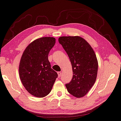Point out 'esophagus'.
<instances>
[{
  "instance_id": "34e87169",
  "label": "esophagus",
  "mask_w": 121,
  "mask_h": 121,
  "mask_svg": "<svg viewBox=\"0 0 121 121\" xmlns=\"http://www.w3.org/2000/svg\"><path fill=\"white\" fill-rule=\"evenodd\" d=\"M57 74H58V76H59V77H61V74H62V72H57Z\"/></svg>"
}]
</instances>
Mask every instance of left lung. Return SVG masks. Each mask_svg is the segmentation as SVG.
<instances>
[{
	"mask_svg": "<svg viewBox=\"0 0 121 121\" xmlns=\"http://www.w3.org/2000/svg\"><path fill=\"white\" fill-rule=\"evenodd\" d=\"M72 64L73 77L66 84L70 94L77 98L85 96L95 83L98 72V60L94 50L83 38L62 36L59 38Z\"/></svg>",
	"mask_w": 121,
	"mask_h": 121,
	"instance_id": "1",
	"label": "left lung"
}]
</instances>
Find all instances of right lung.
<instances>
[{
  "instance_id": "1",
  "label": "right lung",
  "mask_w": 121,
  "mask_h": 121,
  "mask_svg": "<svg viewBox=\"0 0 121 121\" xmlns=\"http://www.w3.org/2000/svg\"><path fill=\"white\" fill-rule=\"evenodd\" d=\"M55 44V38H39L26 47L21 57L19 78L26 91L36 97L42 98L49 94L57 77L48 58Z\"/></svg>"
}]
</instances>
